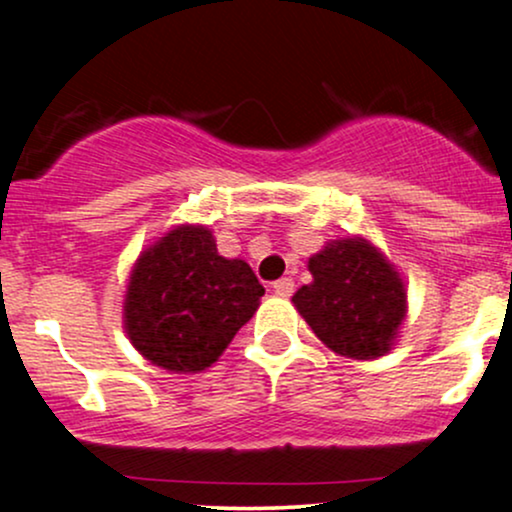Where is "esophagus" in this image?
I'll use <instances>...</instances> for the list:
<instances>
[{
  "mask_svg": "<svg viewBox=\"0 0 512 512\" xmlns=\"http://www.w3.org/2000/svg\"><path fill=\"white\" fill-rule=\"evenodd\" d=\"M272 289H274L276 296H284V298H289V296H293V291H296V284H293V279H291V276H284V279L274 281V284H272Z\"/></svg>",
  "mask_w": 512,
  "mask_h": 512,
  "instance_id": "1",
  "label": "esophagus"
}]
</instances>
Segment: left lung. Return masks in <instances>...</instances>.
<instances>
[{
	"label": "left lung",
	"mask_w": 512,
	"mask_h": 512,
	"mask_svg": "<svg viewBox=\"0 0 512 512\" xmlns=\"http://www.w3.org/2000/svg\"><path fill=\"white\" fill-rule=\"evenodd\" d=\"M313 284L293 296L322 344L349 358L390 351L407 315V291L390 262L368 240L330 243L308 262Z\"/></svg>",
	"instance_id": "8db88e82"
}]
</instances>
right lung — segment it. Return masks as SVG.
I'll return each instance as SVG.
<instances>
[{
	"label": "right lung",
	"instance_id": "right-lung-1",
	"mask_svg": "<svg viewBox=\"0 0 512 512\" xmlns=\"http://www.w3.org/2000/svg\"><path fill=\"white\" fill-rule=\"evenodd\" d=\"M262 296L250 264L221 257L211 231L178 226L134 264L125 330L146 361L197 373L223 354Z\"/></svg>",
	"mask_w": 512,
	"mask_h": 512
}]
</instances>
